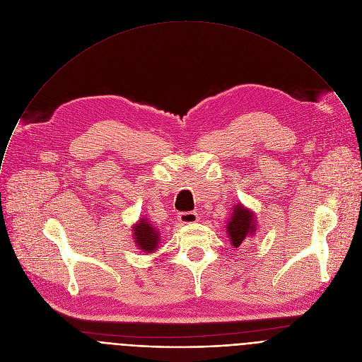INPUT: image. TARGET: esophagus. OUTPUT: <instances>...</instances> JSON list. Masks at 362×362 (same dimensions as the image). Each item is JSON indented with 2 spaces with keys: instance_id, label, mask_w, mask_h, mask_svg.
I'll return each instance as SVG.
<instances>
[{
  "instance_id": "esophagus-1",
  "label": "esophagus",
  "mask_w": 362,
  "mask_h": 362,
  "mask_svg": "<svg viewBox=\"0 0 362 362\" xmlns=\"http://www.w3.org/2000/svg\"><path fill=\"white\" fill-rule=\"evenodd\" d=\"M177 221L180 223H193L197 222V214L194 212H182L177 215Z\"/></svg>"
}]
</instances>
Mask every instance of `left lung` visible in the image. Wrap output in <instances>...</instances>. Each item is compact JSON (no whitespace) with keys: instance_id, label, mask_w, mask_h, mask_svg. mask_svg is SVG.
Wrapping results in <instances>:
<instances>
[{"instance_id":"1","label":"left lung","mask_w":362,"mask_h":362,"mask_svg":"<svg viewBox=\"0 0 362 362\" xmlns=\"http://www.w3.org/2000/svg\"><path fill=\"white\" fill-rule=\"evenodd\" d=\"M255 230L256 222L253 212L247 211L243 204L238 203L233 208L232 216L229 218L226 226V232L229 235L232 246H240L249 236L255 233Z\"/></svg>"}]
</instances>
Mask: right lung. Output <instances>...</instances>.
Returning <instances> with one entry per match:
<instances>
[{"instance_id": "obj_1", "label": "right lung", "mask_w": 362, "mask_h": 362, "mask_svg": "<svg viewBox=\"0 0 362 362\" xmlns=\"http://www.w3.org/2000/svg\"><path fill=\"white\" fill-rule=\"evenodd\" d=\"M133 239L140 250L151 253L158 247L160 236L147 218H140V221L133 226Z\"/></svg>"}]
</instances>
